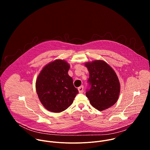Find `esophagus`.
Instances as JSON below:
<instances>
[{
    "label": "esophagus",
    "mask_w": 150,
    "mask_h": 150,
    "mask_svg": "<svg viewBox=\"0 0 150 150\" xmlns=\"http://www.w3.org/2000/svg\"><path fill=\"white\" fill-rule=\"evenodd\" d=\"M78 91L79 92V93H82L83 92V86H81L78 88Z\"/></svg>",
    "instance_id": "obj_1"
}]
</instances>
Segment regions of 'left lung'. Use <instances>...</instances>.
Returning a JSON list of instances; mask_svg holds the SVG:
<instances>
[{"instance_id": "8db88e82", "label": "left lung", "mask_w": 150, "mask_h": 150, "mask_svg": "<svg viewBox=\"0 0 150 150\" xmlns=\"http://www.w3.org/2000/svg\"><path fill=\"white\" fill-rule=\"evenodd\" d=\"M89 71L86 96L91 104L100 111L114 105L120 93V83L114 70L103 60L85 64Z\"/></svg>"}]
</instances>
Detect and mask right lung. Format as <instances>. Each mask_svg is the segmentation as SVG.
Here are the masks:
<instances>
[{"mask_svg": "<svg viewBox=\"0 0 150 150\" xmlns=\"http://www.w3.org/2000/svg\"><path fill=\"white\" fill-rule=\"evenodd\" d=\"M69 68L67 62L57 59L45 66L37 77L38 97L49 111L59 113L65 110L79 93L68 74Z\"/></svg>", "mask_w": 150, "mask_h": 150, "instance_id": "1", "label": "right lung"}]
</instances>
